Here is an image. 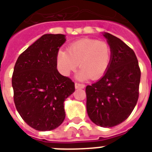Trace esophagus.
Returning a JSON list of instances; mask_svg holds the SVG:
<instances>
[{
	"label": "esophagus",
	"instance_id": "1",
	"mask_svg": "<svg viewBox=\"0 0 152 152\" xmlns=\"http://www.w3.org/2000/svg\"><path fill=\"white\" fill-rule=\"evenodd\" d=\"M75 88L76 89H84L85 85L78 83V82H75Z\"/></svg>",
	"mask_w": 152,
	"mask_h": 152
}]
</instances>
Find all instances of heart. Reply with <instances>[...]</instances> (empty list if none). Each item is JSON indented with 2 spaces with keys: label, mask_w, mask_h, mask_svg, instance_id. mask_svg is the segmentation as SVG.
<instances>
[{
  "label": "heart",
  "mask_w": 152,
  "mask_h": 152,
  "mask_svg": "<svg viewBox=\"0 0 152 152\" xmlns=\"http://www.w3.org/2000/svg\"><path fill=\"white\" fill-rule=\"evenodd\" d=\"M111 47L105 41L84 38L70 43L67 50L57 53V66L60 73L69 76L80 66L79 80L98 79L105 74L110 64Z\"/></svg>",
  "instance_id": "heart-1"
}]
</instances>
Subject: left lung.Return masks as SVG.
Segmentation results:
<instances>
[{"mask_svg":"<svg viewBox=\"0 0 152 152\" xmlns=\"http://www.w3.org/2000/svg\"><path fill=\"white\" fill-rule=\"evenodd\" d=\"M103 36L111 47V61L104 76L86 88V109L94 124L111 128L125 121L133 111L141 73L132 48L111 34Z\"/></svg>","mask_w":152,"mask_h":152,"instance_id":"8db88e82","label":"left lung"}]
</instances>
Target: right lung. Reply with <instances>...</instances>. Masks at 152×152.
<instances>
[{"label": "right lung", "mask_w": 152, "mask_h": 152, "mask_svg": "<svg viewBox=\"0 0 152 152\" xmlns=\"http://www.w3.org/2000/svg\"><path fill=\"white\" fill-rule=\"evenodd\" d=\"M62 34H46L19 56L12 77L16 108L23 121L38 131L56 129L65 119L64 101L75 83L57 70Z\"/></svg>", "instance_id": "1"}]
</instances>
